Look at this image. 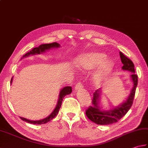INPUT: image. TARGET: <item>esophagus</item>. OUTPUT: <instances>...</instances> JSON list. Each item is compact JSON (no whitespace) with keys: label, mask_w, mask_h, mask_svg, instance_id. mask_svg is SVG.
<instances>
[{"label":"esophagus","mask_w":148,"mask_h":148,"mask_svg":"<svg viewBox=\"0 0 148 148\" xmlns=\"http://www.w3.org/2000/svg\"><path fill=\"white\" fill-rule=\"evenodd\" d=\"M83 88V86H82V84L81 82H77V84H76V86H75V90H80V89H82Z\"/></svg>","instance_id":"34e87169"}]
</instances>
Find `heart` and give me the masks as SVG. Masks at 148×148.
<instances>
[{"label":"heart","instance_id":"1","mask_svg":"<svg viewBox=\"0 0 148 148\" xmlns=\"http://www.w3.org/2000/svg\"><path fill=\"white\" fill-rule=\"evenodd\" d=\"M107 56L102 53L93 52L84 55L77 61L79 68L84 71H88L99 66L93 76L95 83L100 84L104 82L113 70V64L106 60Z\"/></svg>","mask_w":148,"mask_h":148}]
</instances>
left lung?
I'll return each instance as SVG.
<instances>
[{
  "label": "left lung",
  "instance_id": "1",
  "mask_svg": "<svg viewBox=\"0 0 148 148\" xmlns=\"http://www.w3.org/2000/svg\"><path fill=\"white\" fill-rule=\"evenodd\" d=\"M120 57L123 64L122 69L124 71H127L132 73L130 77L131 82L132 83V89L129 96L125 101L121 103L118 106L108 110H102V106H100L102 95L101 89L100 88L96 90L93 93V100H92L93 105L87 109L86 114L89 119L97 124L108 125L115 123L126 115L133 104L136 88L138 84V76L135 74L134 64L132 61L125 56L122 52H120Z\"/></svg>",
  "mask_w": 148,
  "mask_h": 148
}]
</instances>
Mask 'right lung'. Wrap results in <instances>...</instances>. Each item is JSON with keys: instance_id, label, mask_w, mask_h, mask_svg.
Wrapping results in <instances>:
<instances>
[{"instance_id": "1", "label": "right lung", "mask_w": 148, "mask_h": 148, "mask_svg": "<svg viewBox=\"0 0 148 148\" xmlns=\"http://www.w3.org/2000/svg\"><path fill=\"white\" fill-rule=\"evenodd\" d=\"M60 45L59 44H58L57 42H53L51 44H41L37 48H35L31 50L30 51L27 52V53L25 54L23 57H27L30 56V55H37V54H40V53H43L46 52L48 50L52 49V48H60ZM13 81V77L12 80H11V84L12 83ZM72 91V88L71 86H66V87H64L62 90L60 91L59 93V95H58V99L57 101V104L56 105V107L54 109V110L52 111V113L50 114V115L47 116V117L44 118L43 119L39 120V121H31V120L27 119L26 118L24 117H21V119L25 122H28V123L30 124H46L47 122H48L49 121H51L53 119H54L55 116H57V115L59 111L60 108L61 107V105H62V102L63 100L64 97L67 95H69L71 93Z\"/></svg>"}]
</instances>
